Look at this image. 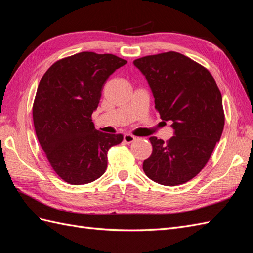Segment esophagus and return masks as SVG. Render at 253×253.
Listing matches in <instances>:
<instances>
[{
  "instance_id": "obj_1",
  "label": "esophagus",
  "mask_w": 253,
  "mask_h": 253,
  "mask_svg": "<svg viewBox=\"0 0 253 253\" xmlns=\"http://www.w3.org/2000/svg\"><path fill=\"white\" fill-rule=\"evenodd\" d=\"M135 139H136V137L133 136V135H131V134H126V135L124 136V141H125L126 143H132L133 141H135Z\"/></svg>"
}]
</instances>
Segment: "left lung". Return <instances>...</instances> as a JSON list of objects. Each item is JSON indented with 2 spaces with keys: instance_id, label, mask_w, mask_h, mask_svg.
<instances>
[{
  "instance_id": "1",
  "label": "left lung",
  "mask_w": 253,
  "mask_h": 253,
  "mask_svg": "<svg viewBox=\"0 0 253 253\" xmlns=\"http://www.w3.org/2000/svg\"><path fill=\"white\" fill-rule=\"evenodd\" d=\"M133 63L149 83L160 118L172 121L174 134L168 142L150 137L153 151L142 169L160 185H181L202 171L220 139L225 125L221 94L204 66L179 52Z\"/></svg>"
}]
</instances>
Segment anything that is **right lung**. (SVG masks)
Wrapping results in <instances>:
<instances>
[{
    "label": "right lung",
    "mask_w": 253,
    "mask_h": 253,
    "mask_svg": "<svg viewBox=\"0 0 253 253\" xmlns=\"http://www.w3.org/2000/svg\"><path fill=\"white\" fill-rule=\"evenodd\" d=\"M126 63L111 53L83 51L53 63L39 83L33 106L38 140L52 169L71 185L101 177L108 151L124 140L96 129L91 114L105 81Z\"/></svg>",
    "instance_id": "obj_1"
}]
</instances>
